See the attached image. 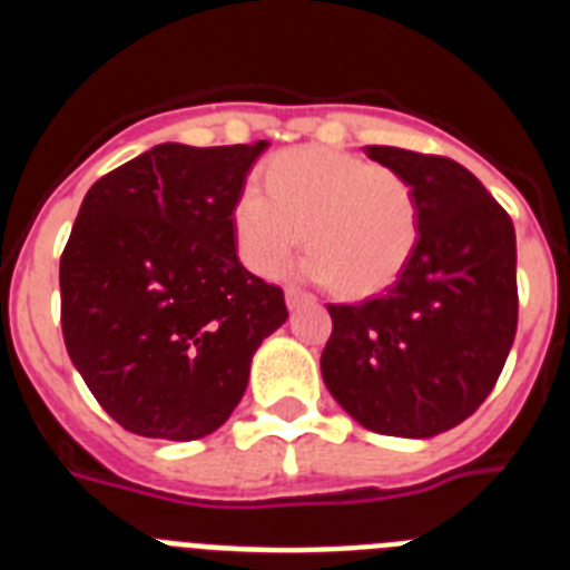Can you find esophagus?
<instances>
[{
    "mask_svg": "<svg viewBox=\"0 0 570 570\" xmlns=\"http://www.w3.org/2000/svg\"><path fill=\"white\" fill-rule=\"evenodd\" d=\"M285 303H288V308L294 311V308H299V305L311 303V296H308V294H303V291L288 288V291H285Z\"/></svg>",
    "mask_w": 570,
    "mask_h": 570,
    "instance_id": "1",
    "label": "esophagus"
}]
</instances>
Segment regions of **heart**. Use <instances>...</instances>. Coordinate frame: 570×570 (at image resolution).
Returning <instances> with one entry per match:
<instances>
[{"label": "heart", "instance_id": "heart-1", "mask_svg": "<svg viewBox=\"0 0 570 570\" xmlns=\"http://www.w3.org/2000/svg\"><path fill=\"white\" fill-rule=\"evenodd\" d=\"M230 233L238 262L276 276L305 238L299 274L332 282L348 299L392 288L421 238V198L397 169L328 146L274 155L265 189L245 184L233 198Z\"/></svg>", "mask_w": 570, "mask_h": 570}]
</instances>
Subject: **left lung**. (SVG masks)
<instances>
[{"mask_svg": "<svg viewBox=\"0 0 570 570\" xmlns=\"http://www.w3.org/2000/svg\"><path fill=\"white\" fill-rule=\"evenodd\" d=\"M421 198V238L401 279L357 305H328L320 368L360 426L432 438L493 392L517 337V230L470 169L441 155L366 146Z\"/></svg>", "mask_w": 570, "mask_h": 570, "instance_id": "obj_1", "label": "left lung"}]
</instances>
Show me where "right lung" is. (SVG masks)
<instances>
[{
    "label": "right lung",
    "instance_id": "1",
    "mask_svg": "<svg viewBox=\"0 0 570 570\" xmlns=\"http://www.w3.org/2000/svg\"><path fill=\"white\" fill-rule=\"evenodd\" d=\"M267 140L158 144L91 184L60 259L68 357L124 430L196 441L225 424L285 294L236 256L230 207Z\"/></svg>",
    "mask_w": 570,
    "mask_h": 570
}]
</instances>
